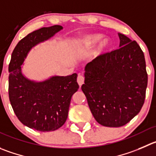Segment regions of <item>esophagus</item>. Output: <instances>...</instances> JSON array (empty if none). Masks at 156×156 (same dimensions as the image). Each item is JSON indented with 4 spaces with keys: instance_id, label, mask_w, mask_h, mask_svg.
Here are the masks:
<instances>
[{
    "instance_id": "esophagus-1",
    "label": "esophagus",
    "mask_w": 156,
    "mask_h": 156,
    "mask_svg": "<svg viewBox=\"0 0 156 156\" xmlns=\"http://www.w3.org/2000/svg\"><path fill=\"white\" fill-rule=\"evenodd\" d=\"M77 83H78V84L80 85V87H81V86L84 83L83 76H82V75L78 76V77H77Z\"/></svg>"
}]
</instances>
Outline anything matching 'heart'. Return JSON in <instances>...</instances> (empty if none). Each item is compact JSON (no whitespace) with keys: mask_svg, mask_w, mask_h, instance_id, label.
<instances>
[{"mask_svg":"<svg viewBox=\"0 0 156 156\" xmlns=\"http://www.w3.org/2000/svg\"><path fill=\"white\" fill-rule=\"evenodd\" d=\"M103 37V35L100 34H89L87 36L83 37L81 39L79 40L78 44L80 47L83 49H91L94 47L98 42ZM111 47V43L109 38H105L103 41H100L97 47L93 51V54L95 57H99L100 55L103 54L106 51H107Z\"/></svg>","mask_w":156,"mask_h":156,"instance_id":"1","label":"heart"}]
</instances>
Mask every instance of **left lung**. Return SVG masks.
<instances>
[{"mask_svg": "<svg viewBox=\"0 0 156 156\" xmlns=\"http://www.w3.org/2000/svg\"><path fill=\"white\" fill-rule=\"evenodd\" d=\"M119 37L120 48L87 63L81 87L95 119L108 127L122 126L140 112L148 83L142 49L136 41Z\"/></svg>", "mask_w": 156, "mask_h": 156, "instance_id": "8db88e82", "label": "left lung"}]
</instances>
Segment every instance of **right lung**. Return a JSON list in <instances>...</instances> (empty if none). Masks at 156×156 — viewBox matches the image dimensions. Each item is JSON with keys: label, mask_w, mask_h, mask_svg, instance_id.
Listing matches in <instances>:
<instances>
[{"label": "right lung", "mask_w": 156, "mask_h": 156, "mask_svg": "<svg viewBox=\"0 0 156 156\" xmlns=\"http://www.w3.org/2000/svg\"><path fill=\"white\" fill-rule=\"evenodd\" d=\"M62 29V26L54 25L27 35L15 47L9 63L10 104L23 125L37 131H54L65 123L71 98L79 89L77 74L56 76L43 82H35L22 74L21 65L32 47L50 39Z\"/></svg>", "instance_id": "right-lung-1"}]
</instances>
